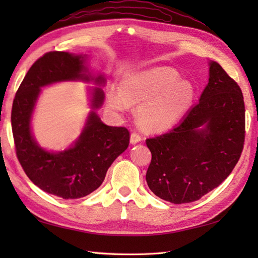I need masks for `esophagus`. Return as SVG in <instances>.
I'll return each instance as SVG.
<instances>
[{"mask_svg": "<svg viewBox=\"0 0 258 258\" xmlns=\"http://www.w3.org/2000/svg\"><path fill=\"white\" fill-rule=\"evenodd\" d=\"M141 140H142V136L139 134V133H136V132H133L132 134H131V144H138L139 142H141Z\"/></svg>", "mask_w": 258, "mask_h": 258, "instance_id": "1", "label": "esophagus"}]
</instances>
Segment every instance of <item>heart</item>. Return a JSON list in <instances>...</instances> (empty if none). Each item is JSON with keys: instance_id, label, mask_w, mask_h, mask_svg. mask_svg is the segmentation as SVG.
<instances>
[{"instance_id": "b5f03b06", "label": "heart", "mask_w": 258, "mask_h": 258, "mask_svg": "<svg viewBox=\"0 0 258 258\" xmlns=\"http://www.w3.org/2000/svg\"><path fill=\"white\" fill-rule=\"evenodd\" d=\"M173 69L155 68L126 76L119 92L107 94L108 107L124 112L127 105L141 104L138 109L140 124L150 131H165L182 118L195 100V86L179 80Z\"/></svg>"}]
</instances>
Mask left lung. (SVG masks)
<instances>
[{"label":"left lung","instance_id":"8db88e82","mask_svg":"<svg viewBox=\"0 0 258 258\" xmlns=\"http://www.w3.org/2000/svg\"><path fill=\"white\" fill-rule=\"evenodd\" d=\"M245 140V105L238 84L210 61L208 83L179 124L146 140L150 189L173 204L200 200L232 173Z\"/></svg>","mask_w":258,"mask_h":258}]
</instances>
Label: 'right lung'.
<instances>
[{
    "instance_id": "right-lung-1",
    "label": "right lung",
    "mask_w": 258,
    "mask_h": 258,
    "mask_svg": "<svg viewBox=\"0 0 258 258\" xmlns=\"http://www.w3.org/2000/svg\"><path fill=\"white\" fill-rule=\"evenodd\" d=\"M86 55L48 52L32 65L16 92L11 122L16 156L33 183L64 200L81 199L100 187L108 167L127 149L130 132L104 124L95 109L104 101L101 87L92 91V111L75 143L62 152H48L37 144L31 130L32 114L41 87L65 81H94L105 84L103 75L92 76Z\"/></svg>"
}]
</instances>
